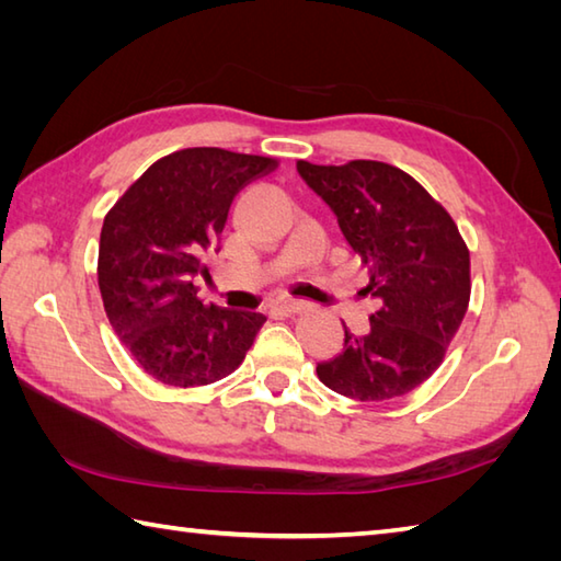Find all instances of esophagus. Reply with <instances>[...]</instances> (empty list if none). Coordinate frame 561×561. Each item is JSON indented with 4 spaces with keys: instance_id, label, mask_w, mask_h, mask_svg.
<instances>
[{
    "instance_id": "34e87169",
    "label": "esophagus",
    "mask_w": 561,
    "mask_h": 561,
    "mask_svg": "<svg viewBox=\"0 0 561 561\" xmlns=\"http://www.w3.org/2000/svg\"><path fill=\"white\" fill-rule=\"evenodd\" d=\"M274 311H279L282 316H296L306 311V304L304 301H294V299H284L274 304Z\"/></svg>"
}]
</instances>
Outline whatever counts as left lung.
I'll use <instances>...</instances> for the list:
<instances>
[{
	"mask_svg": "<svg viewBox=\"0 0 561 561\" xmlns=\"http://www.w3.org/2000/svg\"><path fill=\"white\" fill-rule=\"evenodd\" d=\"M296 169L335 211L368 270L366 291L380 299L371 330L344 328V352L318 364L320 383L362 402L408 396L444 362L468 311L470 250L450 214L396 165L359 159Z\"/></svg>",
	"mask_w": 561,
	"mask_h": 561,
	"instance_id": "left-lung-1",
	"label": "left lung"
}]
</instances>
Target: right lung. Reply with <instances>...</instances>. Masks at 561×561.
<instances>
[{"instance_id": "1", "label": "right lung", "mask_w": 561, "mask_h": 561, "mask_svg": "<svg viewBox=\"0 0 561 561\" xmlns=\"http://www.w3.org/2000/svg\"><path fill=\"white\" fill-rule=\"evenodd\" d=\"M279 161L217 147L173 151L151 163L105 214L99 289L127 352L165 386H209L233 374L253 344L262 313L197 299L202 260L219 253L233 197Z\"/></svg>"}]
</instances>
